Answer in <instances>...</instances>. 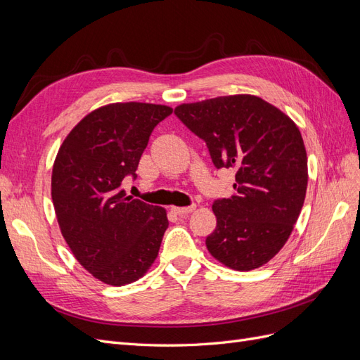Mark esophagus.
I'll return each instance as SVG.
<instances>
[{"label": "esophagus", "instance_id": "34e87169", "mask_svg": "<svg viewBox=\"0 0 360 360\" xmlns=\"http://www.w3.org/2000/svg\"><path fill=\"white\" fill-rule=\"evenodd\" d=\"M195 209H197V205H195V204L188 205V207H171V210L176 213V214H179V216H184V214H188V213H192Z\"/></svg>", "mask_w": 360, "mask_h": 360}]
</instances>
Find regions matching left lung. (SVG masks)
<instances>
[{"label": "left lung", "instance_id": "1", "mask_svg": "<svg viewBox=\"0 0 360 360\" xmlns=\"http://www.w3.org/2000/svg\"><path fill=\"white\" fill-rule=\"evenodd\" d=\"M174 114L204 141L217 169L236 171L233 197L213 202L209 252L240 271L266 264L288 240L307 195L300 130L278 108L249 94L184 103Z\"/></svg>", "mask_w": 360, "mask_h": 360}]
</instances>
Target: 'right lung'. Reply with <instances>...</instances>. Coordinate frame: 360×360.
Segmentation results:
<instances>
[{"instance_id":"add662e5","label":"right lung","mask_w":360,"mask_h":360,"mask_svg":"<svg viewBox=\"0 0 360 360\" xmlns=\"http://www.w3.org/2000/svg\"><path fill=\"white\" fill-rule=\"evenodd\" d=\"M169 106L112 103L76 124L52 169V202L75 258L108 285L144 276L168 228L165 209L126 197L153 129Z\"/></svg>"}]
</instances>
